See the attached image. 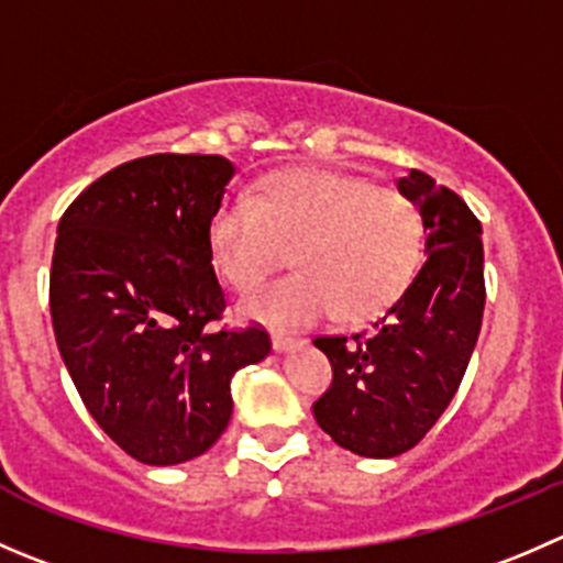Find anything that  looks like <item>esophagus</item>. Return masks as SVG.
<instances>
[{
  "label": "esophagus",
  "mask_w": 563,
  "mask_h": 563,
  "mask_svg": "<svg viewBox=\"0 0 563 563\" xmlns=\"http://www.w3.org/2000/svg\"><path fill=\"white\" fill-rule=\"evenodd\" d=\"M299 343H302L299 338L283 335V332H275V335H272V349H275V352H291V349H297Z\"/></svg>",
  "instance_id": "34e87169"
}]
</instances>
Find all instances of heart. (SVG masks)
<instances>
[{"label":"heart","instance_id":"heart-1","mask_svg":"<svg viewBox=\"0 0 563 563\" xmlns=\"http://www.w3.org/2000/svg\"><path fill=\"white\" fill-rule=\"evenodd\" d=\"M297 272L255 288L239 313L266 324L368 319L407 288L420 258V217L396 189L349 173L299 167L231 198L209 225L211 264L228 286H255L283 255Z\"/></svg>","mask_w":563,"mask_h":563}]
</instances>
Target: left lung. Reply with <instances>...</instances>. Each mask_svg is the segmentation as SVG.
<instances>
[{"label":"left lung","mask_w":563,"mask_h":563,"mask_svg":"<svg viewBox=\"0 0 563 563\" xmlns=\"http://www.w3.org/2000/svg\"><path fill=\"white\" fill-rule=\"evenodd\" d=\"M396 187L420 211L427 261L368 332L313 341L332 363L316 423L371 460L404 454L438 423L471 363L487 297L482 222L465 200L420 170Z\"/></svg>","instance_id":"left-lung-1"}]
</instances>
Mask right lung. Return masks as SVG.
Returning <instances> with one entry per match:
<instances>
[{"instance_id": "obj_1", "label": "right lung", "mask_w": 563, "mask_h": 563, "mask_svg": "<svg viewBox=\"0 0 563 563\" xmlns=\"http://www.w3.org/2000/svg\"><path fill=\"white\" fill-rule=\"evenodd\" d=\"M233 173L225 156H143L92 181L59 220L57 349L87 412L143 465L206 454L231 420L233 374L272 349L261 327L217 330L225 294L209 225Z\"/></svg>"}]
</instances>
